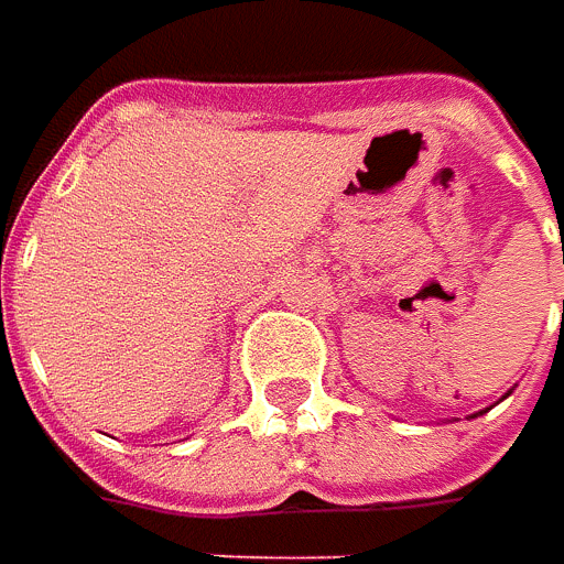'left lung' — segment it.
I'll list each match as a JSON object with an SVG mask.
<instances>
[{
	"label": "left lung",
	"instance_id": "left-lung-1",
	"mask_svg": "<svg viewBox=\"0 0 564 564\" xmlns=\"http://www.w3.org/2000/svg\"><path fill=\"white\" fill-rule=\"evenodd\" d=\"M506 395H509V392H506ZM474 417H477V414H474Z\"/></svg>",
	"mask_w": 564,
	"mask_h": 564
}]
</instances>
